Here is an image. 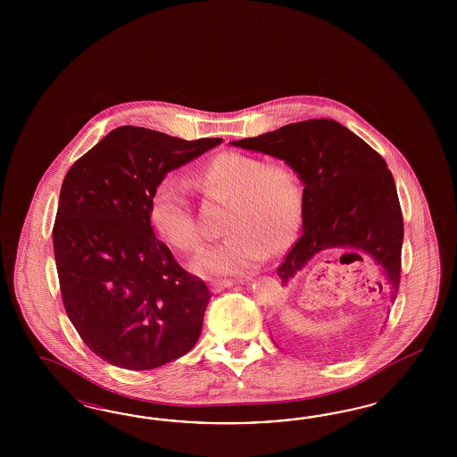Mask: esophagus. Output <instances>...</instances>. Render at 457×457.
Returning <instances> with one entry per match:
<instances>
[{
	"mask_svg": "<svg viewBox=\"0 0 457 457\" xmlns=\"http://www.w3.org/2000/svg\"><path fill=\"white\" fill-rule=\"evenodd\" d=\"M233 285H236V281H233V279H216V281L211 283V288H212V291H221L224 288L233 287Z\"/></svg>",
	"mask_w": 457,
	"mask_h": 457,
	"instance_id": "1",
	"label": "esophagus"
}]
</instances>
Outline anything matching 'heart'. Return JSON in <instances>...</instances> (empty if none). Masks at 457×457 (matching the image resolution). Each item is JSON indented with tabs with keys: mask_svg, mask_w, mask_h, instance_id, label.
Here are the masks:
<instances>
[{
	"mask_svg": "<svg viewBox=\"0 0 457 457\" xmlns=\"http://www.w3.org/2000/svg\"><path fill=\"white\" fill-rule=\"evenodd\" d=\"M201 191L229 204L221 245L195 258L194 271L206 277L241 275L256 268L270 251L290 246L302 226L304 195L298 176L285 164H266L248 154L212 157L195 174ZM151 222L169 246L191 253L203 231L194 220L184 187L174 178L161 180L151 197Z\"/></svg>",
	"mask_w": 457,
	"mask_h": 457,
	"instance_id": "b5f03b06",
	"label": "heart"
}]
</instances>
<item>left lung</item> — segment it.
<instances>
[{"label":"left lung","instance_id":"8db88e82","mask_svg":"<svg viewBox=\"0 0 457 457\" xmlns=\"http://www.w3.org/2000/svg\"><path fill=\"white\" fill-rule=\"evenodd\" d=\"M229 144L285 161L304 186L302 236L277 271L283 287L319 253L348 249L374 260L387 281L388 300L395 302L403 221L382 155L330 119L283 125Z\"/></svg>","mask_w":457,"mask_h":457}]
</instances>
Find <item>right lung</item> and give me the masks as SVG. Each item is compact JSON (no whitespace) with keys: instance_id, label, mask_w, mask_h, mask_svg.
<instances>
[{"instance_id":"right-lung-1","label":"right lung","mask_w":457,"mask_h":457,"mask_svg":"<svg viewBox=\"0 0 457 457\" xmlns=\"http://www.w3.org/2000/svg\"><path fill=\"white\" fill-rule=\"evenodd\" d=\"M221 142L124 125L63 179L54 226L62 300L85 345L115 367H161L201 335L211 293L154 236L149 211L167 172Z\"/></svg>"}]
</instances>
